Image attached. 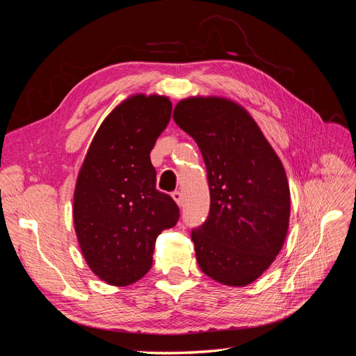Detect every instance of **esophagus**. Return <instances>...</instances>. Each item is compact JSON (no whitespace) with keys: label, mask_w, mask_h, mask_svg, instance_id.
Masks as SVG:
<instances>
[{"label":"esophagus","mask_w":356,"mask_h":356,"mask_svg":"<svg viewBox=\"0 0 356 356\" xmlns=\"http://www.w3.org/2000/svg\"><path fill=\"white\" fill-rule=\"evenodd\" d=\"M172 197H174V200L181 207V204H182V193L178 191V190H175L174 193H172Z\"/></svg>","instance_id":"obj_1"}]
</instances>
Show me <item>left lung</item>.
Segmentation results:
<instances>
[{
  "instance_id": "left-lung-1",
  "label": "left lung",
  "mask_w": 356,
  "mask_h": 356,
  "mask_svg": "<svg viewBox=\"0 0 356 356\" xmlns=\"http://www.w3.org/2000/svg\"><path fill=\"white\" fill-rule=\"evenodd\" d=\"M175 123L197 143L208 172V218L191 230L200 270L224 285L261 276L285 242L289 186L281 160L241 105L188 98Z\"/></svg>"
}]
</instances>
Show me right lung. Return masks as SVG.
<instances>
[{"instance_id":"1","label":"right lung","mask_w":356,"mask_h":356,"mask_svg":"<svg viewBox=\"0 0 356 356\" xmlns=\"http://www.w3.org/2000/svg\"><path fill=\"white\" fill-rule=\"evenodd\" d=\"M172 113L166 96L135 95L102 122L74 191V225L95 275L115 286L139 281L153 264L157 236L179 208L156 188L149 153Z\"/></svg>"}]
</instances>
